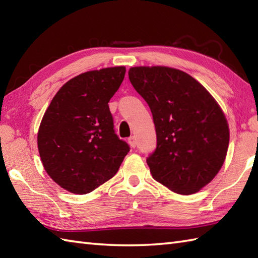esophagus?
<instances>
[{
	"instance_id": "34e87169",
	"label": "esophagus",
	"mask_w": 258,
	"mask_h": 258,
	"mask_svg": "<svg viewBox=\"0 0 258 258\" xmlns=\"http://www.w3.org/2000/svg\"><path fill=\"white\" fill-rule=\"evenodd\" d=\"M128 144L131 145V147H136V139H135V136H131V138L128 139Z\"/></svg>"
}]
</instances>
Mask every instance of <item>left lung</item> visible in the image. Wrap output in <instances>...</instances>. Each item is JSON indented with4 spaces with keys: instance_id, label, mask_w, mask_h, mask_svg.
<instances>
[{
    "instance_id": "8db88e82",
    "label": "left lung",
    "mask_w": 258,
    "mask_h": 258,
    "mask_svg": "<svg viewBox=\"0 0 258 258\" xmlns=\"http://www.w3.org/2000/svg\"><path fill=\"white\" fill-rule=\"evenodd\" d=\"M128 79L154 120L157 145L146 160L153 178L177 194L199 191L220 172L227 154L229 128L221 106L180 70L136 67Z\"/></svg>"
}]
</instances>
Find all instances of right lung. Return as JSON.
Wrapping results in <instances>:
<instances>
[{
  "instance_id": "right-lung-1",
  "label": "right lung",
  "mask_w": 258,
  "mask_h": 258,
  "mask_svg": "<svg viewBox=\"0 0 258 258\" xmlns=\"http://www.w3.org/2000/svg\"><path fill=\"white\" fill-rule=\"evenodd\" d=\"M126 69L82 73L53 97L37 133L41 161L50 177L73 194H87L117 173L130 152L114 132L108 102Z\"/></svg>"
}]
</instances>
